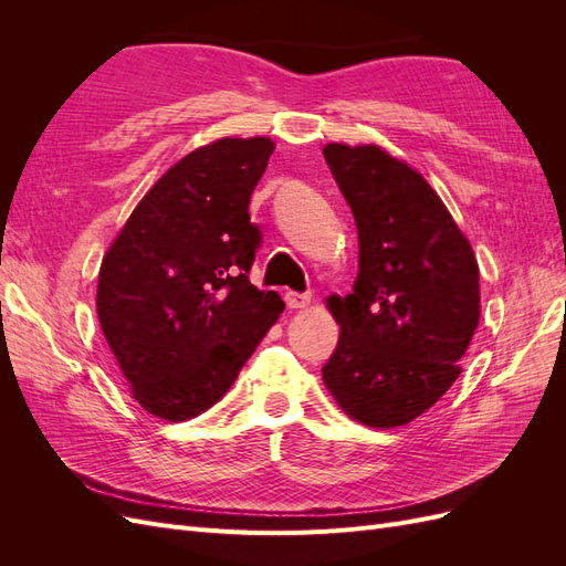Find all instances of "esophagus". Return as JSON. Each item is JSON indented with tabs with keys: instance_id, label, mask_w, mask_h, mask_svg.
Here are the masks:
<instances>
[{
	"instance_id": "obj_1",
	"label": "esophagus",
	"mask_w": 566,
	"mask_h": 566,
	"mask_svg": "<svg viewBox=\"0 0 566 566\" xmlns=\"http://www.w3.org/2000/svg\"><path fill=\"white\" fill-rule=\"evenodd\" d=\"M285 304L290 306V310H304V306L312 304V295L310 293H293V290H287Z\"/></svg>"
}]
</instances>
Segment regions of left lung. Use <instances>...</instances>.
I'll list each match as a JSON object with an SVG mask.
<instances>
[{"mask_svg": "<svg viewBox=\"0 0 566 566\" xmlns=\"http://www.w3.org/2000/svg\"><path fill=\"white\" fill-rule=\"evenodd\" d=\"M358 229V279L328 297L339 325L323 385L366 427H403L460 375L482 314L472 245L427 179L375 144H325Z\"/></svg>", "mask_w": 566, "mask_h": 566, "instance_id": "obj_1", "label": "left lung"}]
</instances>
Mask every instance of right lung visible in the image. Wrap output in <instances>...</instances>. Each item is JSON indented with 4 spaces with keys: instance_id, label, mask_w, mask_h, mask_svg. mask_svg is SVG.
I'll return each instance as SVG.
<instances>
[{
    "instance_id": "add662e5",
    "label": "right lung",
    "mask_w": 566,
    "mask_h": 566,
    "mask_svg": "<svg viewBox=\"0 0 566 566\" xmlns=\"http://www.w3.org/2000/svg\"><path fill=\"white\" fill-rule=\"evenodd\" d=\"M276 144L224 136L150 186L98 269L96 314L146 413L184 422L235 382L285 310L250 283L260 231L250 196Z\"/></svg>"
}]
</instances>
